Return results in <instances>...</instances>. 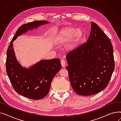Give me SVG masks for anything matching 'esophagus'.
<instances>
[{"label": "esophagus", "instance_id": "1", "mask_svg": "<svg viewBox=\"0 0 121 121\" xmlns=\"http://www.w3.org/2000/svg\"><path fill=\"white\" fill-rule=\"evenodd\" d=\"M61 65H62V67L63 68H65V66H66V62L64 60V59H62L61 60Z\"/></svg>", "mask_w": 121, "mask_h": 121}]
</instances>
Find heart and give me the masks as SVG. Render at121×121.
I'll return each mask as SVG.
<instances>
[{
	"mask_svg": "<svg viewBox=\"0 0 121 121\" xmlns=\"http://www.w3.org/2000/svg\"><path fill=\"white\" fill-rule=\"evenodd\" d=\"M83 36V32L81 29L69 27L62 29L57 37V42L59 44L67 43L72 40L74 43L78 42Z\"/></svg>",
	"mask_w": 121,
	"mask_h": 121,
	"instance_id": "1",
	"label": "heart"
}]
</instances>
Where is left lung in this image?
Here are the masks:
<instances>
[{
  "label": "left lung",
  "mask_w": 121,
  "mask_h": 121,
  "mask_svg": "<svg viewBox=\"0 0 121 121\" xmlns=\"http://www.w3.org/2000/svg\"><path fill=\"white\" fill-rule=\"evenodd\" d=\"M66 58L69 79L76 93L90 96L106 87L115 67L113 48L96 23L91 22L87 42L69 52Z\"/></svg>",
  "instance_id": "obj_1"
}]
</instances>
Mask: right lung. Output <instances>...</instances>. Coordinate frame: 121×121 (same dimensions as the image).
I'll return each mask as SVG.
<instances>
[{
    "instance_id": "obj_1",
    "label": "right lung",
    "mask_w": 121,
    "mask_h": 121,
    "mask_svg": "<svg viewBox=\"0 0 121 121\" xmlns=\"http://www.w3.org/2000/svg\"><path fill=\"white\" fill-rule=\"evenodd\" d=\"M49 23L38 21L22 25L13 38L7 51L6 72L11 83L18 94L30 99H40L47 96L52 80L61 69L60 60H42L29 68H24L16 58L13 42L28 30Z\"/></svg>"
}]
</instances>
